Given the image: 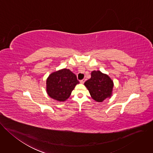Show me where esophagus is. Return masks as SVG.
Returning <instances> with one entry per match:
<instances>
[{"label":"esophagus","mask_w":153,"mask_h":153,"mask_svg":"<svg viewBox=\"0 0 153 153\" xmlns=\"http://www.w3.org/2000/svg\"><path fill=\"white\" fill-rule=\"evenodd\" d=\"M85 80H86V79H83V80H81L80 81V83L83 84V83H84V82H85Z\"/></svg>","instance_id":"1"}]
</instances>
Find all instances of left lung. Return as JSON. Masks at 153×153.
<instances>
[{"label": "left lung", "instance_id": "8db88e82", "mask_svg": "<svg viewBox=\"0 0 153 153\" xmlns=\"http://www.w3.org/2000/svg\"><path fill=\"white\" fill-rule=\"evenodd\" d=\"M91 78L86 80L84 85L95 101L102 102L108 98H111L114 83L107 74L100 71H93Z\"/></svg>", "mask_w": 153, "mask_h": 153}]
</instances>
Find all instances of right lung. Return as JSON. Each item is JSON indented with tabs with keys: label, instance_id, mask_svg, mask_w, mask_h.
I'll return each mask as SVG.
<instances>
[{
	"label": "right lung",
	"instance_id": "right-lung-1",
	"mask_svg": "<svg viewBox=\"0 0 153 153\" xmlns=\"http://www.w3.org/2000/svg\"><path fill=\"white\" fill-rule=\"evenodd\" d=\"M79 82L69 69L63 68L52 73L47 79V93L52 99L59 102L67 100Z\"/></svg>",
	"mask_w": 153,
	"mask_h": 153
}]
</instances>
